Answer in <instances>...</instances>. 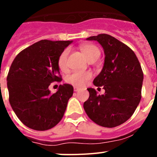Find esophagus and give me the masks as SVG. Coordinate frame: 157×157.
I'll list each match as a JSON object with an SVG mask.
<instances>
[{
	"mask_svg": "<svg viewBox=\"0 0 157 157\" xmlns=\"http://www.w3.org/2000/svg\"><path fill=\"white\" fill-rule=\"evenodd\" d=\"M79 90H80V87H77V86H74V90L75 91V92H77Z\"/></svg>",
	"mask_w": 157,
	"mask_h": 157,
	"instance_id": "esophagus-1",
	"label": "esophagus"
}]
</instances>
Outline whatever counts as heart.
<instances>
[{
	"instance_id": "obj_1",
	"label": "heart",
	"mask_w": 157,
	"mask_h": 157,
	"mask_svg": "<svg viewBox=\"0 0 157 157\" xmlns=\"http://www.w3.org/2000/svg\"><path fill=\"white\" fill-rule=\"evenodd\" d=\"M81 51L86 58L88 60L91 58V57H94L97 54H100V51L97 47L94 45L91 44H85L81 46ZM69 54V50L66 49L62 52L60 54V57L58 60V65L61 71H66L67 67V56ZM92 74L89 71H75V72L72 73L67 76L66 78L67 82L74 84L75 86H84L88 80L91 78Z\"/></svg>"
}]
</instances>
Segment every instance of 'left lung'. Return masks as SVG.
Masks as SVG:
<instances>
[{"mask_svg":"<svg viewBox=\"0 0 157 157\" xmlns=\"http://www.w3.org/2000/svg\"><path fill=\"white\" fill-rule=\"evenodd\" d=\"M104 51V63L94 78L96 86H103L105 94L98 95L88 88L89 99L83 103L88 117L98 125L115 127L130 119L141 99L144 74L136 54L129 47L110 35L90 36Z\"/></svg>","mask_w":157,"mask_h":157,"instance_id":"obj_1","label":"left lung"}]
</instances>
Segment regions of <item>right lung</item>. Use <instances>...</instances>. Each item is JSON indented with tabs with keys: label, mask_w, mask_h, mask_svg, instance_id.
Instances as JSON below:
<instances>
[{
	"label": "right lung",
	"mask_w": 157,
	"mask_h": 157,
	"mask_svg": "<svg viewBox=\"0 0 157 157\" xmlns=\"http://www.w3.org/2000/svg\"><path fill=\"white\" fill-rule=\"evenodd\" d=\"M72 42L42 40L20 52L13 60L7 78L9 101L17 117L29 128L49 130L63 117L74 88L64 83L51 94L49 86L62 80L59 57Z\"/></svg>",
	"instance_id": "1"
}]
</instances>
